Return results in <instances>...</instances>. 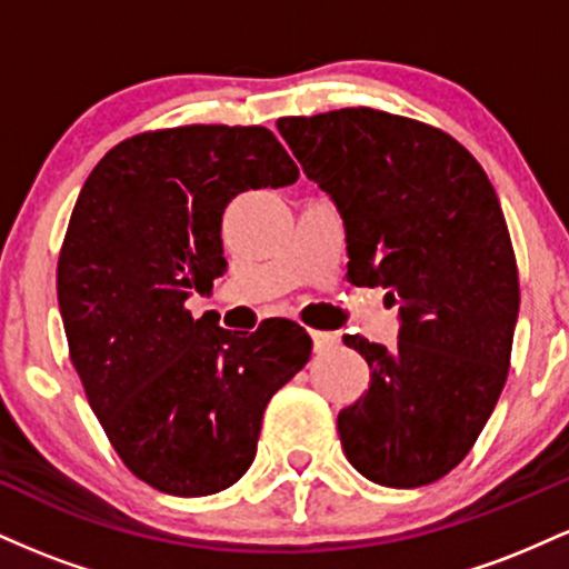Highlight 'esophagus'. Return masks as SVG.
<instances>
[{
	"mask_svg": "<svg viewBox=\"0 0 569 569\" xmlns=\"http://www.w3.org/2000/svg\"><path fill=\"white\" fill-rule=\"evenodd\" d=\"M310 337H312V348H316V352H326V350L337 348V345H339V337L335 335V331L310 329Z\"/></svg>",
	"mask_w": 569,
	"mask_h": 569,
	"instance_id": "esophagus-1",
	"label": "esophagus"
}]
</instances>
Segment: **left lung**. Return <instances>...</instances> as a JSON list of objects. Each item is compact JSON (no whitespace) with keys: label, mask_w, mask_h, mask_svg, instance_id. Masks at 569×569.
I'll return each mask as SVG.
<instances>
[{"label":"left lung","mask_w":569,"mask_h":569,"mask_svg":"<svg viewBox=\"0 0 569 569\" xmlns=\"http://www.w3.org/2000/svg\"><path fill=\"white\" fill-rule=\"evenodd\" d=\"M278 130L342 213L350 283L401 305L396 348L342 337L371 377L337 417L345 455L375 485H433L471 452L511 367L519 270L498 194L460 141L411 117L352 107Z\"/></svg>","instance_id":"8db88e82"}]
</instances>
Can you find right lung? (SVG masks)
Here are the masks:
<instances>
[{"label": "right lung", "instance_id": "right-lung-1", "mask_svg": "<svg viewBox=\"0 0 569 569\" xmlns=\"http://www.w3.org/2000/svg\"><path fill=\"white\" fill-rule=\"evenodd\" d=\"M297 179L272 130L181 126L120 141L84 181L58 307L90 409L143 485L179 498L232 487L267 401L310 358V335L286 318L240 337L184 307L227 272L221 217L234 194Z\"/></svg>", "mask_w": 569, "mask_h": 569}]
</instances>
